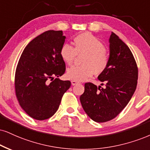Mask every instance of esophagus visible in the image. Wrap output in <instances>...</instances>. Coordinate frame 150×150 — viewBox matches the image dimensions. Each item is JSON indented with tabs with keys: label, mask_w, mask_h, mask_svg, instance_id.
<instances>
[{
	"label": "esophagus",
	"mask_w": 150,
	"mask_h": 150,
	"mask_svg": "<svg viewBox=\"0 0 150 150\" xmlns=\"http://www.w3.org/2000/svg\"><path fill=\"white\" fill-rule=\"evenodd\" d=\"M71 83L72 86H75V85H76V84L79 83L78 81H71Z\"/></svg>",
	"instance_id": "esophagus-1"
}]
</instances>
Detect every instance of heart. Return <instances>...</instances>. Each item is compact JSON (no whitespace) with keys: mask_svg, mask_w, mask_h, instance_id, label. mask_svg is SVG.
Listing matches in <instances>:
<instances>
[{"mask_svg":"<svg viewBox=\"0 0 150 150\" xmlns=\"http://www.w3.org/2000/svg\"><path fill=\"white\" fill-rule=\"evenodd\" d=\"M74 48L64 44L60 49V56L66 64L71 65L76 55H85L83 66H74L67 71L69 79L76 81H86L95 74H100L108 63V53L100 40L90 33H83L74 40Z\"/></svg>","mask_w":150,"mask_h":150,"instance_id":"heart-1","label":"heart"}]
</instances>
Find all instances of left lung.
I'll return each mask as SVG.
<instances>
[{"label":"left lung","instance_id":"left-lung-1","mask_svg":"<svg viewBox=\"0 0 150 150\" xmlns=\"http://www.w3.org/2000/svg\"><path fill=\"white\" fill-rule=\"evenodd\" d=\"M108 42V65L98 76L105 87L87 83L80 97L85 112L97 122L115 117L128 104L137 86L138 67L128 46L114 33Z\"/></svg>","mask_w":150,"mask_h":150}]
</instances>
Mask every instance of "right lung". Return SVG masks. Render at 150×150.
<instances>
[{"label": "right lung", "mask_w": 150, "mask_h": 150, "mask_svg": "<svg viewBox=\"0 0 150 150\" xmlns=\"http://www.w3.org/2000/svg\"><path fill=\"white\" fill-rule=\"evenodd\" d=\"M66 37L62 30H48L24 49L15 73V91L20 106L31 117L44 120L58 110L71 86L59 77L65 71L60 49Z\"/></svg>", "instance_id": "1"}]
</instances>
